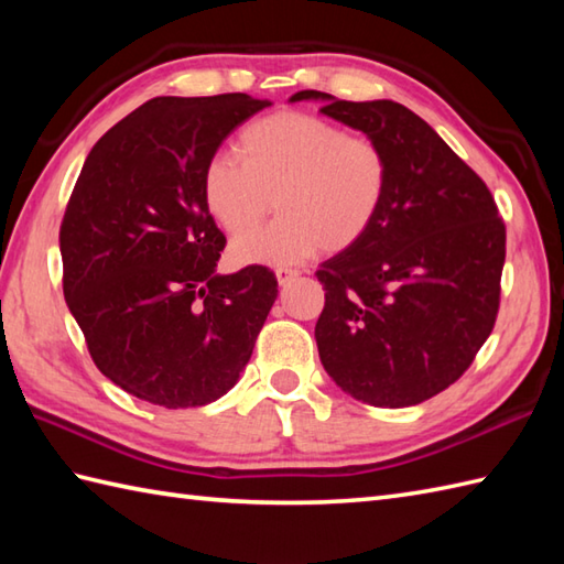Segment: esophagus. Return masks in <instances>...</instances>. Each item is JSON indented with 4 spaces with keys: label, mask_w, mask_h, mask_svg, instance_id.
I'll return each mask as SVG.
<instances>
[{
    "label": "esophagus",
    "mask_w": 564,
    "mask_h": 564,
    "mask_svg": "<svg viewBox=\"0 0 564 564\" xmlns=\"http://www.w3.org/2000/svg\"><path fill=\"white\" fill-rule=\"evenodd\" d=\"M297 275H301V271L289 269V267L275 269V279H279V285H289L291 281H295V279H297Z\"/></svg>",
    "instance_id": "34e87169"
}]
</instances>
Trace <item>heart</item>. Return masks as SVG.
Returning <instances> with one entry per match:
<instances>
[{"mask_svg":"<svg viewBox=\"0 0 564 564\" xmlns=\"http://www.w3.org/2000/svg\"><path fill=\"white\" fill-rule=\"evenodd\" d=\"M235 158L206 164L203 203L225 232L239 235L230 247L239 267H283L317 249H349L388 198L386 148L310 113L283 111L249 123L237 135ZM271 207L280 218L250 234Z\"/></svg>","mask_w":564,"mask_h":564,"instance_id":"1","label":"heart"}]
</instances>
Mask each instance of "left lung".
I'll list each match as a JSON object with an SVG mask.
<instances>
[{"instance_id": "left-lung-1", "label": "left lung", "mask_w": 564, "mask_h": 564, "mask_svg": "<svg viewBox=\"0 0 564 564\" xmlns=\"http://www.w3.org/2000/svg\"><path fill=\"white\" fill-rule=\"evenodd\" d=\"M305 99L378 140L390 158L376 223L317 271L319 361L366 404H419L453 386L492 334L507 227L482 178L406 106L315 89L291 97Z\"/></svg>"}]
</instances>
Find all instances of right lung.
Here are the masks:
<instances>
[{
    "label": "right lung",
    "instance_id": "right-lung-1",
    "mask_svg": "<svg viewBox=\"0 0 564 564\" xmlns=\"http://www.w3.org/2000/svg\"><path fill=\"white\" fill-rule=\"evenodd\" d=\"M271 101L158 97L91 148L63 225V291L101 373L138 400L186 410L239 380L279 281L215 273L225 235L203 203L223 140Z\"/></svg>",
    "mask_w": 564,
    "mask_h": 564
}]
</instances>
